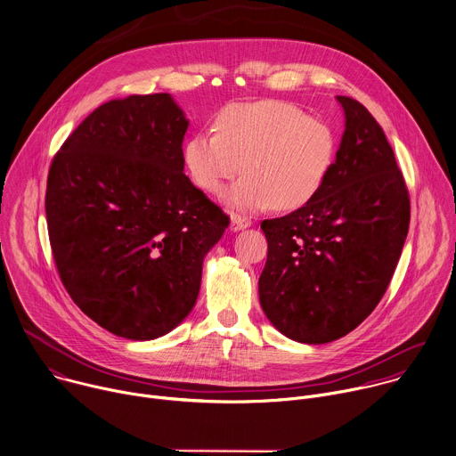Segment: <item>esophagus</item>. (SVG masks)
<instances>
[{
    "label": "esophagus",
    "instance_id": "34e87169",
    "mask_svg": "<svg viewBox=\"0 0 456 456\" xmlns=\"http://www.w3.org/2000/svg\"><path fill=\"white\" fill-rule=\"evenodd\" d=\"M252 225V222L248 220V218H245V216H240V215H232V218H231V231L232 232H238V231H241V229H247V227H250Z\"/></svg>",
    "mask_w": 456,
    "mask_h": 456
}]
</instances>
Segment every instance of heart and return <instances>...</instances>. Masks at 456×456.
Returning a JSON list of instances; mask_svg holds the SVG:
<instances>
[{
	"label": "heart",
	"instance_id": "b5f03b06",
	"mask_svg": "<svg viewBox=\"0 0 456 456\" xmlns=\"http://www.w3.org/2000/svg\"><path fill=\"white\" fill-rule=\"evenodd\" d=\"M215 130L188 137L183 148L193 183L211 193L224 191L241 170L243 177L224 195L236 211L265 208L297 209L324 188L337 158L331 125L293 103L261 100L231 103Z\"/></svg>",
	"mask_w": 456,
	"mask_h": 456
}]
</instances>
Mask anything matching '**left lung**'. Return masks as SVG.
Returning a JSON list of instances; mask_svg holds the SVG:
<instances>
[{
    "instance_id": "obj_1",
    "label": "left lung",
    "mask_w": 456,
    "mask_h": 456,
    "mask_svg": "<svg viewBox=\"0 0 456 456\" xmlns=\"http://www.w3.org/2000/svg\"><path fill=\"white\" fill-rule=\"evenodd\" d=\"M346 130L324 188L297 211L265 220L259 302L266 319L300 344H328L378 306L410 225V199L394 150L372 114L337 96Z\"/></svg>"
}]
</instances>
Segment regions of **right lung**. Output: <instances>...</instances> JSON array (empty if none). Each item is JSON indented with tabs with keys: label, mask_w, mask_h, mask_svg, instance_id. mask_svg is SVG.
<instances>
[{
	"label": "right lung",
	"mask_w": 456,
	"mask_h": 456,
	"mask_svg": "<svg viewBox=\"0 0 456 456\" xmlns=\"http://www.w3.org/2000/svg\"><path fill=\"white\" fill-rule=\"evenodd\" d=\"M190 121L168 93L94 109L48 174L53 259L75 305L128 340H154L193 310L227 215L184 175Z\"/></svg>",
	"instance_id": "add662e5"
}]
</instances>
